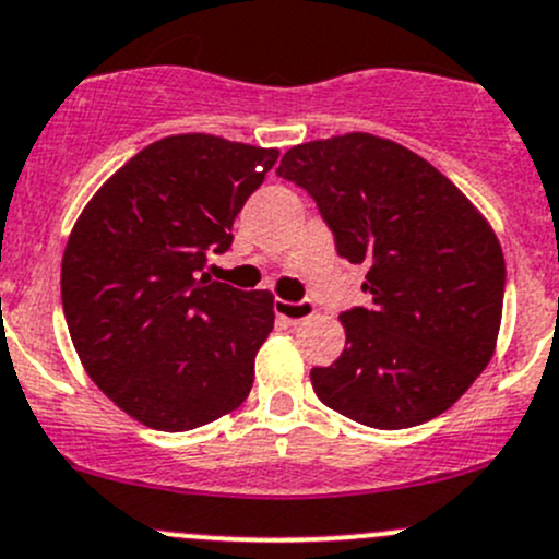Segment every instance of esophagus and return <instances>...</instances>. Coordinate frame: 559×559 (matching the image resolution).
Returning <instances> with one entry per match:
<instances>
[{"label":"esophagus","mask_w":559,"mask_h":559,"mask_svg":"<svg viewBox=\"0 0 559 559\" xmlns=\"http://www.w3.org/2000/svg\"><path fill=\"white\" fill-rule=\"evenodd\" d=\"M275 313H278V319H284V322L300 324L313 317V302L311 300H297V302L275 300Z\"/></svg>","instance_id":"esophagus-1"}]
</instances>
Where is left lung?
<instances>
[{"label":"left lung","mask_w":559,"mask_h":559,"mask_svg":"<svg viewBox=\"0 0 559 559\" xmlns=\"http://www.w3.org/2000/svg\"><path fill=\"white\" fill-rule=\"evenodd\" d=\"M278 177L306 188L371 308L341 313L346 346L313 368L324 406L371 429H409L451 409L489 366L506 259L489 221L412 150L371 133L292 147Z\"/></svg>","instance_id":"obj_1"}]
</instances>
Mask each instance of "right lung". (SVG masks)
<instances>
[{"label":"right lung","instance_id":"add662e5","mask_svg":"<svg viewBox=\"0 0 559 559\" xmlns=\"http://www.w3.org/2000/svg\"><path fill=\"white\" fill-rule=\"evenodd\" d=\"M278 150L180 133L114 171L75 221L62 308L92 382L139 424L188 431L248 399L273 295L202 273Z\"/></svg>","mask_w":559,"mask_h":559}]
</instances>
